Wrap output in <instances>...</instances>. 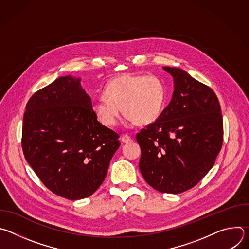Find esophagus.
<instances>
[{
    "label": "esophagus",
    "mask_w": 249,
    "mask_h": 249,
    "mask_svg": "<svg viewBox=\"0 0 249 249\" xmlns=\"http://www.w3.org/2000/svg\"><path fill=\"white\" fill-rule=\"evenodd\" d=\"M131 141H132V138L130 136H128V135H122L121 136V142H122V143L128 144V143H130Z\"/></svg>",
    "instance_id": "esophagus-1"
}]
</instances>
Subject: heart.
Listing matches in <instances>:
<instances>
[{
    "mask_svg": "<svg viewBox=\"0 0 249 249\" xmlns=\"http://www.w3.org/2000/svg\"><path fill=\"white\" fill-rule=\"evenodd\" d=\"M165 101V87L157 76L125 74L110 81L104 95L91 100V109L105 126L117 124L121 111L125 123L148 125L160 115Z\"/></svg>",
    "mask_w": 249,
    "mask_h": 249,
    "instance_id": "1",
    "label": "heart"
}]
</instances>
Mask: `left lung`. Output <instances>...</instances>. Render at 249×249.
Returning a JSON list of instances; mask_svg holds the SVG:
<instances>
[{
    "label": "left lung",
    "instance_id": "obj_1",
    "mask_svg": "<svg viewBox=\"0 0 249 249\" xmlns=\"http://www.w3.org/2000/svg\"><path fill=\"white\" fill-rule=\"evenodd\" d=\"M173 79L171 100L156 122L137 134L140 171L160 192L194 187L215 164L223 145L217 95L179 68L162 67Z\"/></svg>",
    "mask_w": 249,
    "mask_h": 249
}]
</instances>
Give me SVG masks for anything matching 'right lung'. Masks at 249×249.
I'll list each match as a JSON object with an SVG mask.
<instances>
[{
    "instance_id": "add662e5",
    "label": "right lung",
    "mask_w": 249,
    "mask_h": 249,
    "mask_svg": "<svg viewBox=\"0 0 249 249\" xmlns=\"http://www.w3.org/2000/svg\"><path fill=\"white\" fill-rule=\"evenodd\" d=\"M118 138L97 120L81 78L61 77L26 104L25 160L49 190L66 199H84L97 190L120 147Z\"/></svg>"
}]
</instances>
